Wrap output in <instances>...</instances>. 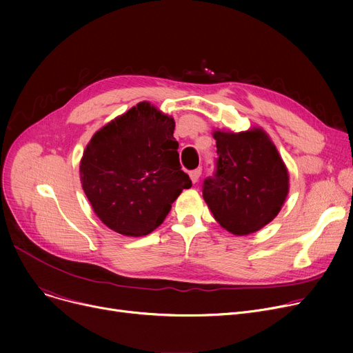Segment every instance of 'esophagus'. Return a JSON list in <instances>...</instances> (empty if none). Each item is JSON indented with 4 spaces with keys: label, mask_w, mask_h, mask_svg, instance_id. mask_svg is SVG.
<instances>
[{
    "label": "esophagus",
    "mask_w": 353,
    "mask_h": 353,
    "mask_svg": "<svg viewBox=\"0 0 353 353\" xmlns=\"http://www.w3.org/2000/svg\"><path fill=\"white\" fill-rule=\"evenodd\" d=\"M200 174H201V170L200 169H196L193 172H190V179L193 183H197L199 179H200Z\"/></svg>",
    "instance_id": "1"
}]
</instances>
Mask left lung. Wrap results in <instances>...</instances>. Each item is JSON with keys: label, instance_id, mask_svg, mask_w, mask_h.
<instances>
[{"label": "left lung", "instance_id": "left-lung-1", "mask_svg": "<svg viewBox=\"0 0 353 353\" xmlns=\"http://www.w3.org/2000/svg\"><path fill=\"white\" fill-rule=\"evenodd\" d=\"M216 176L203 184V199L217 223L236 236L261 230L279 214L289 193V172L263 128L213 130Z\"/></svg>", "mask_w": 353, "mask_h": 353}]
</instances>
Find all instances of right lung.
<instances>
[{
  "mask_svg": "<svg viewBox=\"0 0 353 353\" xmlns=\"http://www.w3.org/2000/svg\"><path fill=\"white\" fill-rule=\"evenodd\" d=\"M174 119L141 101L117 116L88 141L80 181L103 223L123 236L157 229L192 180L181 170Z\"/></svg>",
  "mask_w": 353,
  "mask_h": 353,
  "instance_id": "add662e5",
  "label": "right lung"
}]
</instances>
